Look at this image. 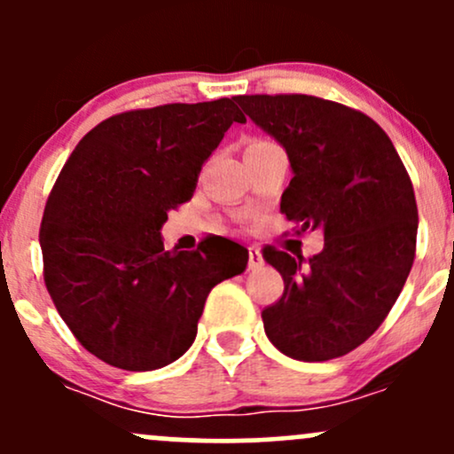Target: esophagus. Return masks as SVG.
I'll return each mask as SVG.
<instances>
[{"label": "esophagus", "instance_id": "obj_1", "mask_svg": "<svg viewBox=\"0 0 454 454\" xmlns=\"http://www.w3.org/2000/svg\"><path fill=\"white\" fill-rule=\"evenodd\" d=\"M262 264H264L262 252H260L258 247H249V269H252V270L262 269Z\"/></svg>", "mask_w": 454, "mask_h": 454}]
</instances>
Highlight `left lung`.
<instances>
[{
  "instance_id": "8db88e82",
  "label": "left lung",
  "mask_w": 454,
  "mask_h": 454,
  "mask_svg": "<svg viewBox=\"0 0 454 454\" xmlns=\"http://www.w3.org/2000/svg\"><path fill=\"white\" fill-rule=\"evenodd\" d=\"M234 102L288 153L281 213L299 232H325L309 260L264 247L284 278L264 333L296 361L343 356L378 331L414 262L419 209L403 161L373 119L343 104L301 93Z\"/></svg>"
}]
</instances>
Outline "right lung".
<instances>
[{
    "mask_svg": "<svg viewBox=\"0 0 454 454\" xmlns=\"http://www.w3.org/2000/svg\"><path fill=\"white\" fill-rule=\"evenodd\" d=\"M234 121L245 117L228 98L114 114L57 176L40 228L44 284L100 361L151 372L184 356L213 286L247 267V249L228 239L179 252L160 234Z\"/></svg>",
    "mask_w": 454,
    "mask_h": 454,
    "instance_id": "1",
    "label": "right lung"
}]
</instances>
